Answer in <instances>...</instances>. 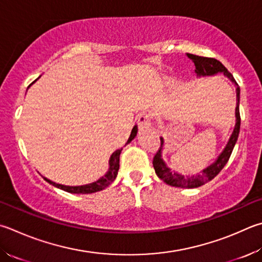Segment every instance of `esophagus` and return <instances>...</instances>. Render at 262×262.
<instances>
[{"label": "esophagus", "mask_w": 262, "mask_h": 262, "mask_svg": "<svg viewBox=\"0 0 262 262\" xmlns=\"http://www.w3.org/2000/svg\"><path fill=\"white\" fill-rule=\"evenodd\" d=\"M137 122H139L141 132H146L151 129V116L149 113H141L139 118H137Z\"/></svg>", "instance_id": "1"}]
</instances>
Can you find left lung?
Listing matches in <instances>:
<instances>
[{"mask_svg":"<svg viewBox=\"0 0 262 262\" xmlns=\"http://www.w3.org/2000/svg\"><path fill=\"white\" fill-rule=\"evenodd\" d=\"M188 58L191 59L194 64V72L197 73L199 77H207V75H214L216 73H223L226 77L230 80L232 83H235L236 85V125L234 128V132L230 136L229 141L225 147V150L221 152V155L217 157V159L214 161L212 165L208 166L207 168L203 169V172H201L199 175H196V177H187L184 178L183 175L178 174V173H173L170 168L167 167V165L165 164V161L161 158V150H163V145H164V139L160 137V149L157 151V154L154 157V168L156 170L157 177L161 179L172 187H179V188H187V189H192V188H198L201 185L205 184L207 182H210L211 180H213L216 175L221 172V169L225 167V165L228 163V160L230 158V155L232 150H234V146L237 142V139H238V134H239V128H241V116H239V94H241V89L237 84L236 80L232 77V74L228 71L225 66L222 65L221 61H219L215 58H208V57H202V56H197V55H192V54H187Z\"/></svg>","mask_w":262,"mask_h":262,"instance_id":"1","label":"left lung"}]
</instances>
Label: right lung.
Masks as SVG:
<instances>
[{
	"mask_svg": "<svg viewBox=\"0 0 262 262\" xmlns=\"http://www.w3.org/2000/svg\"><path fill=\"white\" fill-rule=\"evenodd\" d=\"M136 134H137V126H134V128L132 129L129 139H128L126 144L130 143V142L134 140V137L136 136ZM121 150L122 149H119V150L113 152L111 158H110V161H108V164H110V168H108V172L105 175H104V177H102L101 179L97 180L96 182H93V183L85 184V185H79V187H70V185H63V184L55 183V182H52V181L46 179V178H45V180L47 181V182H49L50 184L54 185V187H57V188H59L61 190H64V191H68V192H71V193H93V192H96V191H101V190L108 187V185H110L117 178V174H118V170H119V158H120Z\"/></svg>",
	"mask_w": 262,
	"mask_h": 262,
	"instance_id": "1",
	"label": "right lung"
}]
</instances>
